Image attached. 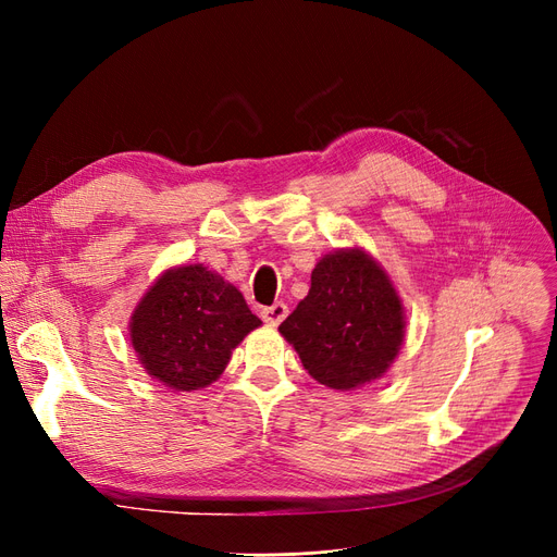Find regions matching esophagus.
I'll return each instance as SVG.
<instances>
[{
	"label": "esophagus",
	"mask_w": 557,
	"mask_h": 557,
	"mask_svg": "<svg viewBox=\"0 0 557 557\" xmlns=\"http://www.w3.org/2000/svg\"><path fill=\"white\" fill-rule=\"evenodd\" d=\"M260 315H262V320H264L267 325L276 327L278 323H283V318L288 315V305H283V301H276V305H272V307H264L260 311Z\"/></svg>",
	"instance_id": "34e87169"
}]
</instances>
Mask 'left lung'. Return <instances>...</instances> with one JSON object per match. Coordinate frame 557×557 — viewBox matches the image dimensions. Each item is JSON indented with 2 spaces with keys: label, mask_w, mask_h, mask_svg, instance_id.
<instances>
[{
  "label": "left lung",
  "mask_w": 557,
  "mask_h": 557,
  "mask_svg": "<svg viewBox=\"0 0 557 557\" xmlns=\"http://www.w3.org/2000/svg\"><path fill=\"white\" fill-rule=\"evenodd\" d=\"M278 332L307 372L334 391L381 379L404 336L401 301L367 252L336 250L311 272V290Z\"/></svg>",
  "instance_id": "left-lung-1"
}]
</instances>
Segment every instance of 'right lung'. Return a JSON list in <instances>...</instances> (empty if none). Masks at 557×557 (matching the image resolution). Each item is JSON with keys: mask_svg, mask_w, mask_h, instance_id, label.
<instances>
[{"mask_svg": "<svg viewBox=\"0 0 557 557\" xmlns=\"http://www.w3.org/2000/svg\"><path fill=\"white\" fill-rule=\"evenodd\" d=\"M262 325L232 283L201 264L164 272L129 323L146 372L174 391L211 385L244 336Z\"/></svg>", "mask_w": 557, "mask_h": 557, "instance_id": "obj_1", "label": "right lung"}]
</instances>
